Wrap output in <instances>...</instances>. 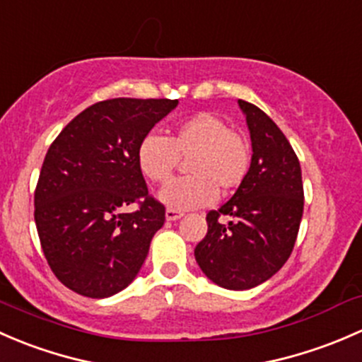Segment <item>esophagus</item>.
I'll use <instances>...</instances> for the list:
<instances>
[{
    "label": "esophagus",
    "instance_id": "34e87169",
    "mask_svg": "<svg viewBox=\"0 0 362 362\" xmlns=\"http://www.w3.org/2000/svg\"><path fill=\"white\" fill-rule=\"evenodd\" d=\"M165 218H167V221H176V219L182 218V212L177 211V209H167Z\"/></svg>",
    "mask_w": 362,
    "mask_h": 362
}]
</instances>
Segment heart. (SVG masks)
<instances>
[{
  "instance_id": "1",
  "label": "heart",
  "mask_w": 362,
  "mask_h": 362,
  "mask_svg": "<svg viewBox=\"0 0 362 362\" xmlns=\"http://www.w3.org/2000/svg\"><path fill=\"white\" fill-rule=\"evenodd\" d=\"M181 156H189L192 176L163 186L158 199L170 209L185 211L211 204L216 188H237L249 173V146L218 115L200 111L177 122L169 137L150 132L137 146V163L155 182L170 180Z\"/></svg>"
}]
</instances>
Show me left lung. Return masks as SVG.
Here are the masks:
<instances>
[{
  "mask_svg": "<svg viewBox=\"0 0 362 362\" xmlns=\"http://www.w3.org/2000/svg\"><path fill=\"white\" fill-rule=\"evenodd\" d=\"M238 106L251 136V165L232 199L207 214V235L197 244L195 259L214 284L244 291L274 277L291 256L303 182L282 130L255 104L238 99Z\"/></svg>",
  "mask_w": 362,
  "mask_h": 362,
  "instance_id": "1",
  "label": "left lung"
}]
</instances>
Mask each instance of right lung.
I'll return each instance as SVG.
<instances>
[{
    "label": "right lung",
    "instance_id": "obj_1",
    "mask_svg": "<svg viewBox=\"0 0 362 362\" xmlns=\"http://www.w3.org/2000/svg\"><path fill=\"white\" fill-rule=\"evenodd\" d=\"M177 99L118 98L81 111L48 148L35 192V221L55 277L88 298L136 279L165 207L148 195L137 146ZM139 203L140 209H124Z\"/></svg>",
    "mask_w": 362,
    "mask_h": 362
}]
</instances>
